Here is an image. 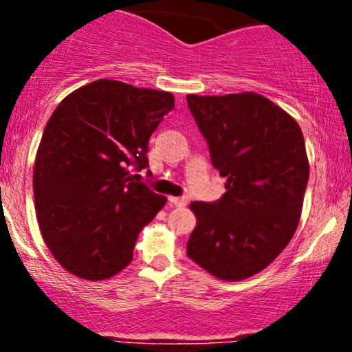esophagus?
I'll use <instances>...</instances> for the list:
<instances>
[{"mask_svg":"<svg viewBox=\"0 0 352 352\" xmlns=\"http://www.w3.org/2000/svg\"><path fill=\"white\" fill-rule=\"evenodd\" d=\"M168 201H170L172 205H175V207H185V205L188 204V199L187 197H170Z\"/></svg>","mask_w":352,"mask_h":352,"instance_id":"obj_1","label":"esophagus"}]
</instances>
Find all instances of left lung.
I'll return each instance as SVG.
<instances>
[{"instance_id":"left-lung-1","label":"left lung","mask_w":352,"mask_h":352,"mask_svg":"<svg viewBox=\"0 0 352 352\" xmlns=\"http://www.w3.org/2000/svg\"><path fill=\"white\" fill-rule=\"evenodd\" d=\"M210 159L227 192L193 201L197 227L190 260L225 281L253 276L289 243L309 179L305 139L296 120L254 92L187 96Z\"/></svg>"}]
</instances>
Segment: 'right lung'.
Instances as JSON below:
<instances>
[{
    "label": "right lung",
    "mask_w": 352,
    "mask_h": 352,
    "mask_svg": "<svg viewBox=\"0 0 352 352\" xmlns=\"http://www.w3.org/2000/svg\"><path fill=\"white\" fill-rule=\"evenodd\" d=\"M173 109L170 92L99 79L52 112L36 153V217L69 273L106 280L132 261L140 230L167 199L131 168H148V139Z\"/></svg>",
    "instance_id": "1"
}]
</instances>
